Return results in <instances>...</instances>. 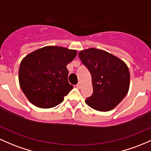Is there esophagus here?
Masks as SVG:
<instances>
[{"label": "esophagus", "instance_id": "obj_1", "mask_svg": "<svg viewBox=\"0 0 151 151\" xmlns=\"http://www.w3.org/2000/svg\"><path fill=\"white\" fill-rule=\"evenodd\" d=\"M76 87H77L78 89H80L81 88V83H78L76 85Z\"/></svg>", "mask_w": 151, "mask_h": 151}]
</instances>
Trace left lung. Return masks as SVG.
<instances>
[{
  "label": "left lung",
  "mask_w": 151,
  "mask_h": 151,
  "mask_svg": "<svg viewBox=\"0 0 151 151\" xmlns=\"http://www.w3.org/2000/svg\"><path fill=\"white\" fill-rule=\"evenodd\" d=\"M78 56L92 78L93 93L85 102L96 111H111L129 90L130 72L127 65L112 54L94 48L81 50Z\"/></svg>",
  "instance_id": "left-lung-1"
}]
</instances>
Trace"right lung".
I'll return each mask as SVG.
<instances>
[{
  "instance_id": "add662e5",
  "label": "right lung",
  "mask_w": 151,
  "mask_h": 151,
  "mask_svg": "<svg viewBox=\"0 0 151 151\" xmlns=\"http://www.w3.org/2000/svg\"><path fill=\"white\" fill-rule=\"evenodd\" d=\"M77 55L76 50L45 46L22 60L18 80L23 93L32 104L40 108L61 103L73 86L68 83L66 65Z\"/></svg>"
}]
</instances>
